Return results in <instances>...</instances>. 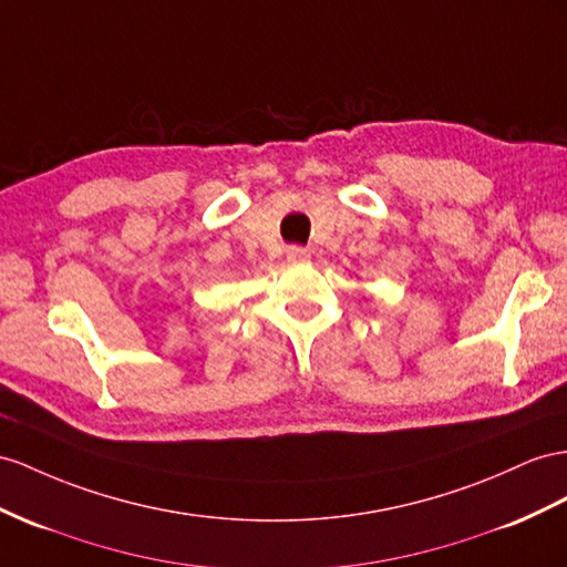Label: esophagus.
<instances>
[{
  "mask_svg": "<svg viewBox=\"0 0 567 567\" xmlns=\"http://www.w3.org/2000/svg\"><path fill=\"white\" fill-rule=\"evenodd\" d=\"M285 254H287L289 260H295V264H297V260H307L309 258V249H303V246H297V244L287 246Z\"/></svg>",
  "mask_w": 567,
  "mask_h": 567,
  "instance_id": "esophagus-1",
  "label": "esophagus"
}]
</instances>
